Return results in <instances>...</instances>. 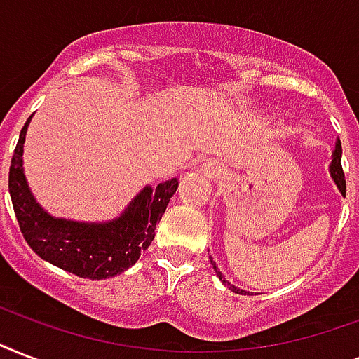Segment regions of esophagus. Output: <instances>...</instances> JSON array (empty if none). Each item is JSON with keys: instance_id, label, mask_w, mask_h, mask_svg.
<instances>
[{"instance_id": "obj_1", "label": "esophagus", "mask_w": 359, "mask_h": 359, "mask_svg": "<svg viewBox=\"0 0 359 359\" xmlns=\"http://www.w3.org/2000/svg\"><path fill=\"white\" fill-rule=\"evenodd\" d=\"M203 171H205V175H207L208 179H216L222 169H219L218 162H214V160H208L207 163H203Z\"/></svg>"}]
</instances>
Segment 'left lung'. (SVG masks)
I'll list each match as a JSON object with an SVG mask.
<instances>
[{
    "mask_svg": "<svg viewBox=\"0 0 359 359\" xmlns=\"http://www.w3.org/2000/svg\"><path fill=\"white\" fill-rule=\"evenodd\" d=\"M341 152H343V149H341V141L337 140V143H335V151L334 154H332V163H330V175H332V179H334V182L337 184V188H339V191L345 196L346 194V180H345V173H343V165H341ZM210 264L214 266V270H216V276H218L222 281H224L227 287H229L233 292H236V294H250L248 290H242L238 289V287H235V285H231L227 279H225V276L222 272H219V268L216 266V262L212 261V257H210Z\"/></svg>",
    "mask_w": 359,
    "mask_h": 359,
    "instance_id": "1",
    "label": "left lung"
}]
</instances>
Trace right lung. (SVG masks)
Returning a JSON list of instances; mask_svg holds the SVG:
<instances>
[{
  "label": "right lung",
  "mask_w": 359,
  "mask_h": 359,
  "mask_svg": "<svg viewBox=\"0 0 359 359\" xmlns=\"http://www.w3.org/2000/svg\"><path fill=\"white\" fill-rule=\"evenodd\" d=\"M29 121L31 117L20 132L8 169V194L25 242L41 259L78 278L106 279L128 270L154 240L156 224L179 188V180H165L156 188L145 186L119 218L109 222L53 218L36 203L24 175L22 154Z\"/></svg>",
  "instance_id": "add662e5"
}]
</instances>
